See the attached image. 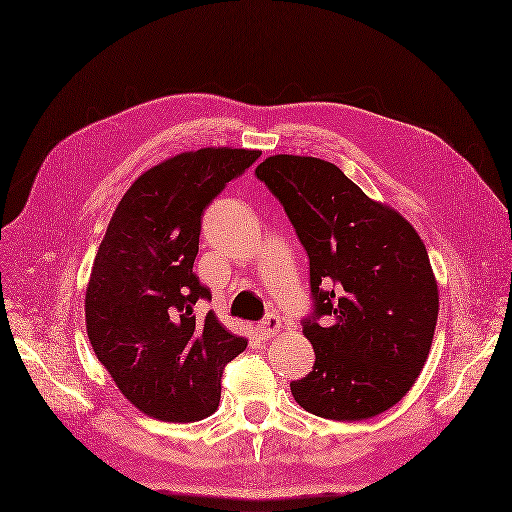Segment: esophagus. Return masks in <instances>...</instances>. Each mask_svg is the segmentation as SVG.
Segmentation results:
<instances>
[{"mask_svg": "<svg viewBox=\"0 0 512 512\" xmlns=\"http://www.w3.org/2000/svg\"><path fill=\"white\" fill-rule=\"evenodd\" d=\"M280 329H282V323H280V318L276 314H268L259 325V331H261L263 337H274Z\"/></svg>", "mask_w": 512, "mask_h": 512, "instance_id": "esophagus-1", "label": "esophagus"}]
</instances>
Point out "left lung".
Returning <instances> with one entry per match:
<instances>
[{
	"label": "left lung",
	"instance_id": "8db88e82",
	"mask_svg": "<svg viewBox=\"0 0 512 512\" xmlns=\"http://www.w3.org/2000/svg\"><path fill=\"white\" fill-rule=\"evenodd\" d=\"M255 175L310 257L314 318L304 335L316 361L291 382L293 399L337 422L384 413L418 380L437 327V278L420 234L327 160L278 154ZM320 315L327 324L315 323Z\"/></svg>",
	"mask_w": 512,
	"mask_h": 512
}]
</instances>
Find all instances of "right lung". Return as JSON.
I'll list each match as a JSON object with an SVG mask.
<instances>
[{"label": "right lung", "instance_id": "obj_1", "mask_svg": "<svg viewBox=\"0 0 512 512\" xmlns=\"http://www.w3.org/2000/svg\"><path fill=\"white\" fill-rule=\"evenodd\" d=\"M259 156L183 151L145 170L111 215L86 287V331L120 392L149 418L183 424L215 413L223 367L246 348L215 312L196 318L211 291L192 268L204 208Z\"/></svg>", "mask_w": 512, "mask_h": 512}]
</instances>
